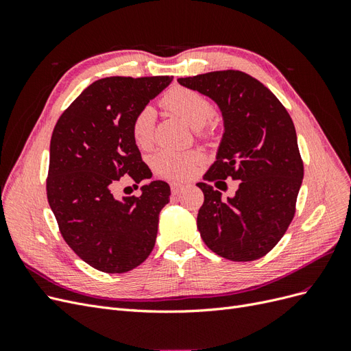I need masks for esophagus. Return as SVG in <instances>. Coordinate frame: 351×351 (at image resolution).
<instances>
[{"label": "esophagus", "mask_w": 351, "mask_h": 351, "mask_svg": "<svg viewBox=\"0 0 351 351\" xmlns=\"http://www.w3.org/2000/svg\"><path fill=\"white\" fill-rule=\"evenodd\" d=\"M182 189H183L182 183H171V193L173 195H178L180 192H182Z\"/></svg>", "instance_id": "obj_1"}]
</instances>
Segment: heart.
<instances>
[{
	"label": "heart",
	"instance_id": "b5f03b06",
	"mask_svg": "<svg viewBox=\"0 0 351 351\" xmlns=\"http://www.w3.org/2000/svg\"><path fill=\"white\" fill-rule=\"evenodd\" d=\"M162 107L177 114L190 125L197 129L199 136H208V124L215 114L212 101L206 95L184 86L168 89L161 98ZM155 110L149 105L137 111L132 120V137L134 143L146 149L154 142ZM204 162V155L199 151H173L164 149L154 156V167L159 176L174 180H183L192 176L195 168Z\"/></svg>",
	"mask_w": 351,
	"mask_h": 351
}]
</instances>
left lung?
I'll return each mask as SVG.
<instances>
[{"mask_svg": "<svg viewBox=\"0 0 351 351\" xmlns=\"http://www.w3.org/2000/svg\"><path fill=\"white\" fill-rule=\"evenodd\" d=\"M178 83L214 99L224 117L217 161L204 178L240 180L236 196L226 202L212 186L197 183L205 195L197 214L200 237L228 261H256L275 247L295 214L303 159L291 117L263 83L239 70Z\"/></svg>", "mask_w": 351, "mask_h": 351, "instance_id": "1", "label": "left lung"}]
</instances>
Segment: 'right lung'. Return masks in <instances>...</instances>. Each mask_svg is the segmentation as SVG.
I'll return each instance as SVG.
<instances>
[{"instance_id":"obj_1","label":"right lung","mask_w":351,"mask_h":351,"mask_svg":"<svg viewBox=\"0 0 351 351\" xmlns=\"http://www.w3.org/2000/svg\"><path fill=\"white\" fill-rule=\"evenodd\" d=\"M173 77H105L93 82L61 114L49 146L48 204L62 239L92 268L132 271L149 256L169 186L152 182L139 197L117 199L112 189L129 176L139 184L152 173L132 137L134 114Z\"/></svg>"}]
</instances>
